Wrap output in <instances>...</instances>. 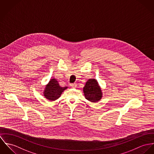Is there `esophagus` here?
Listing matches in <instances>:
<instances>
[{
    "label": "esophagus",
    "mask_w": 154,
    "mask_h": 154,
    "mask_svg": "<svg viewBox=\"0 0 154 154\" xmlns=\"http://www.w3.org/2000/svg\"><path fill=\"white\" fill-rule=\"evenodd\" d=\"M70 86H71L72 88H75V87H76V86H77V85H76L75 83L71 84V85H70Z\"/></svg>",
    "instance_id": "1"
}]
</instances>
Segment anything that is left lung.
Instances as JSON below:
<instances>
[{"label": "left lung", "instance_id": "obj_1", "mask_svg": "<svg viewBox=\"0 0 154 154\" xmlns=\"http://www.w3.org/2000/svg\"><path fill=\"white\" fill-rule=\"evenodd\" d=\"M85 99L91 102H98L102 99V92L96 80L89 79L83 88Z\"/></svg>", "mask_w": 154, "mask_h": 154}]
</instances>
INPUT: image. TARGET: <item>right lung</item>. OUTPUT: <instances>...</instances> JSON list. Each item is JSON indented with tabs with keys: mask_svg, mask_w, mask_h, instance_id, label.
Instances as JSON below:
<instances>
[{
	"mask_svg": "<svg viewBox=\"0 0 154 154\" xmlns=\"http://www.w3.org/2000/svg\"><path fill=\"white\" fill-rule=\"evenodd\" d=\"M67 88V87H61L55 79H51L49 83L46 85L44 92L45 97L48 100L54 101L58 99L64 90Z\"/></svg>",
	"mask_w": 154,
	"mask_h": 154,
	"instance_id": "1",
	"label": "right lung"
}]
</instances>
